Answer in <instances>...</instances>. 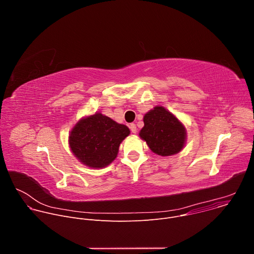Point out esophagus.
I'll use <instances>...</instances> for the list:
<instances>
[{
	"instance_id": "1",
	"label": "esophagus",
	"mask_w": 254,
	"mask_h": 254,
	"mask_svg": "<svg viewBox=\"0 0 254 254\" xmlns=\"http://www.w3.org/2000/svg\"><path fill=\"white\" fill-rule=\"evenodd\" d=\"M129 128H130V131H131L132 133H135L136 130H137L135 124H130V125H129Z\"/></svg>"
}]
</instances>
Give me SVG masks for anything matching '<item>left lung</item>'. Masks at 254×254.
I'll list each match as a JSON object with an SVG mask.
<instances>
[{"label":"left lung","instance_id":"obj_1","mask_svg":"<svg viewBox=\"0 0 254 254\" xmlns=\"http://www.w3.org/2000/svg\"><path fill=\"white\" fill-rule=\"evenodd\" d=\"M143 124L139 135L154 153L165 157L175 155L183 149L186 129L163 106H157L146 114Z\"/></svg>","mask_w":254,"mask_h":254}]
</instances>
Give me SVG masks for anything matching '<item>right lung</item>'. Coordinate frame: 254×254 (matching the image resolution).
I'll return each mask as SVG.
<instances>
[{"mask_svg":"<svg viewBox=\"0 0 254 254\" xmlns=\"http://www.w3.org/2000/svg\"><path fill=\"white\" fill-rule=\"evenodd\" d=\"M128 134L127 127L95 114L81 120L73 127L69 144L81 163L91 168H103L117 158L121 142Z\"/></svg>","mask_w":254,"mask_h":254,"instance_id":"obj_1","label":"right lung"}]
</instances>
